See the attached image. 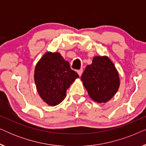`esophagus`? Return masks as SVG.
<instances>
[{"mask_svg": "<svg viewBox=\"0 0 146 146\" xmlns=\"http://www.w3.org/2000/svg\"><path fill=\"white\" fill-rule=\"evenodd\" d=\"M82 72H83L82 69H80V70H79L77 71V72H78V75L80 76H81L82 74Z\"/></svg>", "mask_w": 146, "mask_h": 146, "instance_id": "34e87169", "label": "esophagus"}]
</instances>
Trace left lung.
Instances as JSON below:
<instances>
[{
  "label": "left lung",
  "instance_id": "8db88e82",
  "mask_svg": "<svg viewBox=\"0 0 146 146\" xmlns=\"http://www.w3.org/2000/svg\"><path fill=\"white\" fill-rule=\"evenodd\" d=\"M83 85L90 97L98 103H106L111 99L119 87L116 68L108 56H94L81 76Z\"/></svg>",
  "mask_w": 146,
  "mask_h": 146
}]
</instances>
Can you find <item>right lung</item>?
<instances>
[{"instance_id":"add662e5","label":"right lung","mask_w":146,"mask_h":146,"mask_svg":"<svg viewBox=\"0 0 146 146\" xmlns=\"http://www.w3.org/2000/svg\"><path fill=\"white\" fill-rule=\"evenodd\" d=\"M34 77L40 96L54 106L64 100L66 90L79 76L59 52H48L36 65Z\"/></svg>"}]
</instances>
